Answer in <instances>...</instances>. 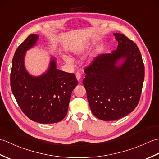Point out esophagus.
I'll use <instances>...</instances> for the list:
<instances>
[{"instance_id":"esophagus-1","label":"esophagus","mask_w":159,"mask_h":159,"mask_svg":"<svg viewBox=\"0 0 159 159\" xmlns=\"http://www.w3.org/2000/svg\"><path fill=\"white\" fill-rule=\"evenodd\" d=\"M76 77L77 80H79V83H80V78H81V74H80V73L79 72H77L76 73Z\"/></svg>"}]
</instances>
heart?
<instances>
[{
	"label": "heart",
	"instance_id": "obj_1",
	"mask_svg": "<svg viewBox=\"0 0 159 159\" xmlns=\"http://www.w3.org/2000/svg\"><path fill=\"white\" fill-rule=\"evenodd\" d=\"M65 61L67 62V63H71L72 62V60H71L70 58H68V57H65Z\"/></svg>",
	"mask_w": 159,
	"mask_h": 159
}]
</instances>
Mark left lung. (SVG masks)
<instances>
[{
  "instance_id": "1",
  "label": "left lung",
  "mask_w": 159,
  "mask_h": 159,
  "mask_svg": "<svg viewBox=\"0 0 159 159\" xmlns=\"http://www.w3.org/2000/svg\"><path fill=\"white\" fill-rule=\"evenodd\" d=\"M114 35L117 50L97 56L84 70L83 83L91 111L104 121L120 119L135 109L144 80V64L136 43L121 33ZM121 58L125 61L117 67Z\"/></svg>"
}]
</instances>
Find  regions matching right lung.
<instances>
[{"instance_id":"1","label":"right lung","mask_w":159,"mask_h":159,"mask_svg":"<svg viewBox=\"0 0 159 159\" xmlns=\"http://www.w3.org/2000/svg\"><path fill=\"white\" fill-rule=\"evenodd\" d=\"M38 38V35H30L16 49L10 74L11 88L20 108L30 120L57 123L66 116L78 80L74 74L57 69L54 60L46 74L38 77L29 75L24 66V57Z\"/></svg>"}]
</instances>
